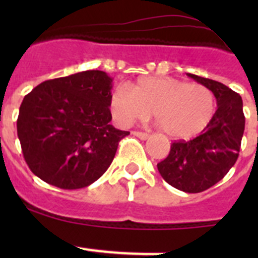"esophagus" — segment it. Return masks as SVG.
I'll list each match as a JSON object with an SVG mask.
<instances>
[{
	"label": "esophagus",
	"instance_id": "obj_1",
	"mask_svg": "<svg viewBox=\"0 0 258 258\" xmlns=\"http://www.w3.org/2000/svg\"><path fill=\"white\" fill-rule=\"evenodd\" d=\"M133 136L138 137V138H141V140H147L149 138V134L147 133H142V132H133Z\"/></svg>",
	"mask_w": 258,
	"mask_h": 258
}]
</instances>
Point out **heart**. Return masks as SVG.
<instances>
[{"label":"heart","mask_w":258,"mask_h":258,"mask_svg":"<svg viewBox=\"0 0 258 258\" xmlns=\"http://www.w3.org/2000/svg\"><path fill=\"white\" fill-rule=\"evenodd\" d=\"M109 109L116 124L129 126L154 113L164 133L187 140L203 132L216 113V98L202 84H187L174 77L145 76L115 89Z\"/></svg>","instance_id":"heart-1"}]
</instances>
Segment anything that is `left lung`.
Here are the masks:
<instances>
[{"label": "left lung", "instance_id": "1", "mask_svg": "<svg viewBox=\"0 0 258 258\" xmlns=\"http://www.w3.org/2000/svg\"><path fill=\"white\" fill-rule=\"evenodd\" d=\"M187 76L213 93L217 109L200 136L172 143L169 155L157 164V170L173 187L197 194L221 181L235 164L245 118L238 93L214 80L192 74Z\"/></svg>", "mask_w": 258, "mask_h": 258}]
</instances>
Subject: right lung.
Segmentation results:
<instances>
[{"mask_svg":"<svg viewBox=\"0 0 258 258\" xmlns=\"http://www.w3.org/2000/svg\"><path fill=\"white\" fill-rule=\"evenodd\" d=\"M112 81L103 71H84L44 81L24 97L17 129L33 174L64 190L103 175L129 134L109 124Z\"/></svg>","mask_w":258,"mask_h":258,"instance_id":"add662e5","label":"right lung"}]
</instances>
